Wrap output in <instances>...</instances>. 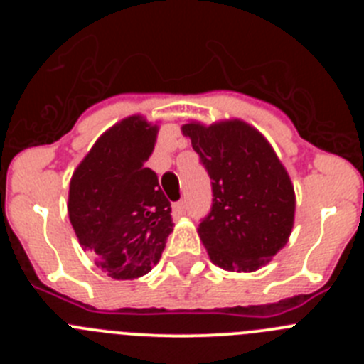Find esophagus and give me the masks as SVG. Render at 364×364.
<instances>
[{"label": "esophagus", "instance_id": "obj_1", "mask_svg": "<svg viewBox=\"0 0 364 364\" xmlns=\"http://www.w3.org/2000/svg\"><path fill=\"white\" fill-rule=\"evenodd\" d=\"M186 211H188V204H186V200H180L176 202V204H173V213L178 215V217L186 215Z\"/></svg>", "mask_w": 364, "mask_h": 364}]
</instances>
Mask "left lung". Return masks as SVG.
Here are the masks:
<instances>
[{"instance_id": "obj_1", "label": "left lung", "mask_w": 364, "mask_h": 364, "mask_svg": "<svg viewBox=\"0 0 364 364\" xmlns=\"http://www.w3.org/2000/svg\"><path fill=\"white\" fill-rule=\"evenodd\" d=\"M182 134L191 140L213 188L211 211L198 226L211 262L228 272H257L290 239V175L264 134L239 118L211 125L191 120Z\"/></svg>"}]
</instances>
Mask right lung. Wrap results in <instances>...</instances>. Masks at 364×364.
I'll list each match as a JSON object with an SVG mask.
<instances>
[{
	"mask_svg": "<svg viewBox=\"0 0 364 364\" xmlns=\"http://www.w3.org/2000/svg\"><path fill=\"white\" fill-rule=\"evenodd\" d=\"M159 125L133 114L109 127L74 169L70 224L80 246L118 281L138 279L159 264L173 231L171 204L146 166Z\"/></svg>",
	"mask_w": 364,
	"mask_h": 364,
	"instance_id": "1",
	"label": "right lung"
}]
</instances>
